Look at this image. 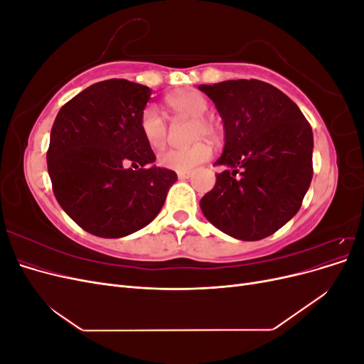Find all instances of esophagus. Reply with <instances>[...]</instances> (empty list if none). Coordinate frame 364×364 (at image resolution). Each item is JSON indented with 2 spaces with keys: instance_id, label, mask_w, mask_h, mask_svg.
<instances>
[{
  "instance_id": "esophagus-1",
  "label": "esophagus",
  "mask_w": 364,
  "mask_h": 364,
  "mask_svg": "<svg viewBox=\"0 0 364 364\" xmlns=\"http://www.w3.org/2000/svg\"><path fill=\"white\" fill-rule=\"evenodd\" d=\"M191 176V171H178V178L179 179H188Z\"/></svg>"
}]
</instances>
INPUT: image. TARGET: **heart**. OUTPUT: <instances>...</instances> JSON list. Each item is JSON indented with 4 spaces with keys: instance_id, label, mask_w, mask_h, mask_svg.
I'll use <instances>...</instances> for the list:
<instances>
[{
    "instance_id": "heart-1",
    "label": "heart",
    "mask_w": 364,
    "mask_h": 364,
    "mask_svg": "<svg viewBox=\"0 0 364 364\" xmlns=\"http://www.w3.org/2000/svg\"><path fill=\"white\" fill-rule=\"evenodd\" d=\"M165 105L176 118H194V135L197 138H217L218 129L215 121L203 117L208 112V100L196 90H178L165 97ZM139 130L149 147L159 150L165 146L168 136V124L155 106H146L139 117ZM211 158V147L199 142L188 149H170L158 156L162 167L176 171H191L197 165Z\"/></svg>"
}]
</instances>
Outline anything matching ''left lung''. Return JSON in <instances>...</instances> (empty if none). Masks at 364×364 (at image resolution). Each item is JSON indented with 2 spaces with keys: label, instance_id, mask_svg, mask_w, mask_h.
<instances>
[{
  "label": "left lung",
  "instance_id": "8db88e82",
  "mask_svg": "<svg viewBox=\"0 0 364 364\" xmlns=\"http://www.w3.org/2000/svg\"><path fill=\"white\" fill-rule=\"evenodd\" d=\"M223 119L225 170L206 193L203 215L222 232L262 240L296 215L313 179V130L301 109L261 80L200 85ZM239 176H237L236 174Z\"/></svg>",
  "mask_w": 364,
  "mask_h": 364
}]
</instances>
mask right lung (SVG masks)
<instances>
[{"label": "right lung", "instance_id": "add662e5", "mask_svg": "<svg viewBox=\"0 0 364 364\" xmlns=\"http://www.w3.org/2000/svg\"><path fill=\"white\" fill-rule=\"evenodd\" d=\"M151 90L124 79L98 82L63 105L47 151L53 193L86 232L119 238L147 226L178 174L153 165L139 130Z\"/></svg>", "mask_w": 364, "mask_h": 364}]
</instances>
